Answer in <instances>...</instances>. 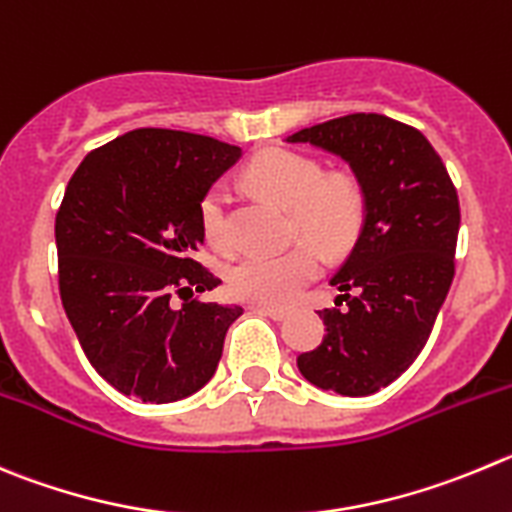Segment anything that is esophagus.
I'll return each instance as SVG.
<instances>
[{
    "label": "esophagus",
    "instance_id": "1",
    "mask_svg": "<svg viewBox=\"0 0 512 512\" xmlns=\"http://www.w3.org/2000/svg\"><path fill=\"white\" fill-rule=\"evenodd\" d=\"M252 310L267 315V318H272V321H285V318L290 315V308H280V305H255Z\"/></svg>",
    "mask_w": 512,
    "mask_h": 512
}]
</instances>
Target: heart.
I'll return each mask as SVG.
<instances>
[{
	"label": "heart",
	"instance_id": "obj_1",
	"mask_svg": "<svg viewBox=\"0 0 512 512\" xmlns=\"http://www.w3.org/2000/svg\"><path fill=\"white\" fill-rule=\"evenodd\" d=\"M252 189L293 212V227L313 242H298L280 252H255L242 257L229 272V288L237 298L260 305L290 303L323 270L326 252L353 245L366 214L364 189L348 174H326L321 161L290 148H267L245 171ZM204 240L217 252L234 247L229 229V194L212 186L199 204Z\"/></svg>",
	"mask_w": 512,
	"mask_h": 512
}]
</instances>
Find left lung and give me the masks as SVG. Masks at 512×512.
<instances>
[{
	"mask_svg": "<svg viewBox=\"0 0 512 512\" xmlns=\"http://www.w3.org/2000/svg\"><path fill=\"white\" fill-rule=\"evenodd\" d=\"M336 154L364 189L358 240L331 278L336 305L318 310L326 336L298 356L318 389L369 396L422 353L455 278L460 199L442 159L417 128L351 113L288 136Z\"/></svg>",
	"mask_w": 512,
	"mask_h": 512,
	"instance_id": "8db88e82",
	"label": "left lung"
}]
</instances>
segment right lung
Segmentation results:
<instances>
[{"mask_svg": "<svg viewBox=\"0 0 512 512\" xmlns=\"http://www.w3.org/2000/svg\"><path fill=\"white\" fill-rule=\"evenodd\" d=\"M240 156L199 133L136 128L75 169L55 217L62 308L93 369L121 394L169 404L217 371L240 305L169 300L222 283L194 260L199 204Z\"/></svg>", "mask_w": 512, "mask_h": 512, "instance_id": "add662e5", "label": "right lung"}]
</instances>
